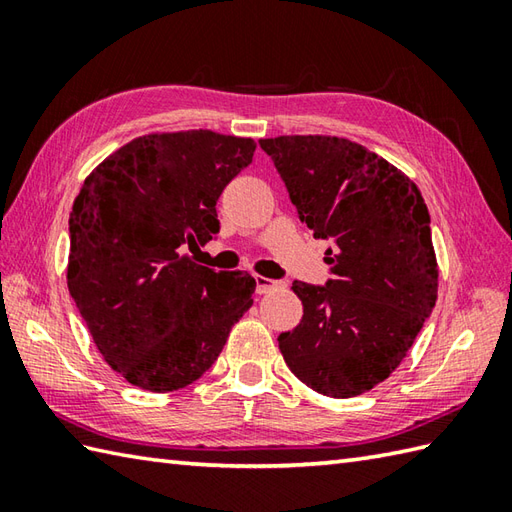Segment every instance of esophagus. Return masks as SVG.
Wrapping results in <instances>:
<instances>
[{
	"mask_svg": "<svg viewBox=\"0 0 512 512\" xmlns=\"http://www.w3.org/2000/svg\"><path fill=\"white\" fill-rule=\"evenodd\" d=\"M279 284L277 281H273V279H268V277H255V290H257V295H266V292H270L273 288H277Z\"/></svg>",
	"mask_w": 512,
	"mask_h": 512,
	"instance_id": "obj_1",
	"label": "esophagus"
}]
</instances>
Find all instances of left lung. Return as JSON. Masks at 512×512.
Returning a JSON list of instances; mask_svg holds the SVG:
<instances>
[{"mask_svg":"<svg viewBox=\"0 0 512 512\" xmlns=\"http://www.w3.org/2000/svg\"><path fill=\"white\" fill-rule=\"evenodd\" d=\"M301 224L328 239L323 286L292 281L303 317L279 334L301 383L350 398L394 372L436 306L431 217L416 184L374 151L336 136L259 140Z\"/></svg>","mask_w":512,"mask_h":512,"instance_id":"obj_1","label":"left lung"}]
</instances>
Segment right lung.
Listing matches in <instances>:
<instances>
[{"mask_svg": "<svg viewBox=\"0 0 512 512\" xmlns=\"http://www.w3.org/2000/svg\"><path fill=\"white\" fill-rule=\"evenodd\" d=\"M255 147L209 129L143 136L103 160L76 195L70 295L107 365L132 385H191L253 306V277L198 266L182 250L220 233L215 204Z\"/></svg>", "mask_w": 512, "mask_h": 512, "instance_id": "add662e5", "label": "right lung"}]
</instances>
